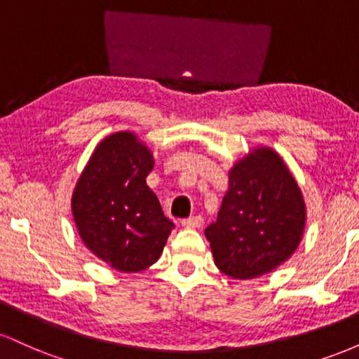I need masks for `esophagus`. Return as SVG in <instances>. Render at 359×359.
<instances>
[{
    "label": "esophagus",
    "instance_id": "obj_1",
    "mask_svg": "<svg viewBox=\"0 0 359 359\" xmlns=\"http://www.w3.org/2000/svg\"><path fill=\"white\" fill-rule=\"evenodd\" d=\"M203 224H204L203 216H192V217H189V219L182 221L184 228H189V229H197V228H201Z\"/></svg>",
    "mask_w": 359,
    "mask_h": 359
}]
</instances>
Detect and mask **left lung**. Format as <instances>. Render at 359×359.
I'll return each instance as SVG.
<instances>
[{"instance_id":"1","label":"left lung","mask_w":359,"mask_h":359,"mask_svg":"<svg viewBox=\"0 0 359 359\" xmlns=\"http://www.w3.org/2000/svg\"><path fill=\"white\" fill-rule=\"evenodd\" d=\"M297 180L270 147H257L229 170L216 222L205 228L214 263L238 280L258 278L287 262L307 217Z\"/></svg>"}]
</instances>
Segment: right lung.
I'll list each match as a JSON object with an SVG mask.
<instances>
[{"instance_id":"add662e5","label":"right lung","mask_w":359,"mask_h":359,"mask_svg":"<svg viewBox=\"0 0 359 359\" xmlns=\"http://www.w3.org/2000/svg\"><path fill=\"white\" fill-rule=\"evenodd\" d=\"M154 165V154L133 131H118L101 140L72 192L82 243L123 273L154 265L174 229L147 185Z\"/></svg>"}]
</instances>
